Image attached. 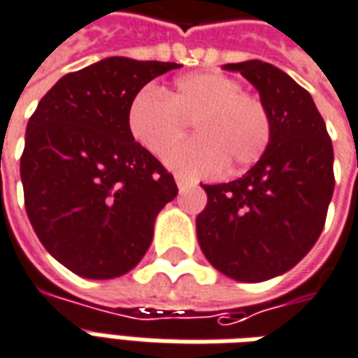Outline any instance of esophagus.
<instances>
[{"label": "esophagus", "mask_w": 358, "mask_h": 358, "mask_svg": "<svg viewBox=\"0 0 358 358\" xmlns=\"http://www.w3.org/2000/svg\"><path fill=\"white\" fill-rule=\"evenodd\" d=\"M176 186H178V189H186L189 186V182L184 176H176Z\"/></svg>", "instance_id": "esophagus-1"}]
</instances>
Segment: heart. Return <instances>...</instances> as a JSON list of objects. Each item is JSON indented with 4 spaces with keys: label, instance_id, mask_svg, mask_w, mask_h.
<instances>
[{
    "label": "heart",
    "instance_id": "heart-1",
    "mask_svg": "<svg viewBox=\"0 0 358 358\" xmlns=\"http://www.w3.org/2000/svg\"><path fill=\"white\" fill-rule=\"evenodd\" d=\"M196 127L198 139L170 149L189 129ZM127 127L137 143L162 157L184 176L201 178L244 171L262 159L271 141V116L266 102L231 75L205 71L174 81L169 94L145 87L127 110Z\"/></svg>",
    "mask_w": 358,
    "mask_h": 358
}]
</instances>
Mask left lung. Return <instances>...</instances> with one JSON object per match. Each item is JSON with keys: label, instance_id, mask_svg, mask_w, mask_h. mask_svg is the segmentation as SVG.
<instances>
[{"label": "left lung", "instance_id": "obj_1", "mask_svg": "<svg viewBox=\"0 0 358 358\" xmlns=\"http://www.w3.org/2000/svg\"><path fill=\"white\" fill-rule=\"evenodd\" d=\"M224 69L257 89L271 141L242 178L203 186L197 240L221 273L259 283L289 271L316 244L336 186L334 147L310 92L279 67L250 59Z\"/></svg>", "mask_w": 358, "mask_h": 358}]
</instances>
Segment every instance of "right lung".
Masks as SVG:
<instances>
[{
    "label": "right lung",
    "instance_id": "add662e5",
    "mask_svg": "<svg viewBox=\"0 0 358 358\" xmlns=\"http://www.w3.org/2000/svg\"><path fill=\"white\" fill-rule=\"evenodd\" d=\"M171 62L106 57L64 75L29 120L21 180L44 248L87 279H114L141 262L174 176L137 143L127 110Z\"/></svg>",
    "mask_w": 358,
    "mask_h": 358
}]
</instances>
